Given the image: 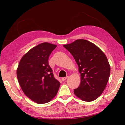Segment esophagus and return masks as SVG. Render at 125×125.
<instances>
[{"label": "esophagus", "mask_w": 125, "mask_h": 125, "mask_svg": "<svg viewBox=\"0 0 125 125\" xmlns=\"http://www.w3.org/2000/svg\"><path fill=\"white\" fill-rule=\"evenodd\" d=\"M68 78V76H67V77H63L62 78V81H64V80H67Z\"/></svg>", "instance_id": "esophagus-1"}]
</instances>
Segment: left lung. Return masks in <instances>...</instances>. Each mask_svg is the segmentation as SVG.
<instances>
[{"instance_id": "8db88e82", "label": "left lung", "mask_w": 125, "mask_h": 125, "mask_svg": "<svg viewBox=\"0 0 125 125\" xmlns=\"http://www.w3.org/2000/svg\"><path fill=\"white\" fill-rule=\"evenodd\" d=\"M79 67L81 82L74 89L76 96L85 101L96 99L104 90L110 74L108 60L100 48L86 40L65 45Z\"/></svg>"}]
</instances>
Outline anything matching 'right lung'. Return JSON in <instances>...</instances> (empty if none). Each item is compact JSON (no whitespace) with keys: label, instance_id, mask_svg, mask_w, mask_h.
<instances>
[{"label":"right lung","instance_id":"right-lung-1","mask_svg":"<svg viewBox=\"0 0 125 125\" xmlns=\"http://www.w3.org/2000/svg\"><path fill=\"white\" fill-rule=\"evenodd\" d=\"M56 45L44 42L32 48L20 61L17 78L25 94L40 104L56 96L61 83L54 78L48 58Z\"/></svg>","mask_w":125,"mask_h":125}]
</instances>
